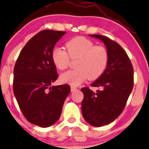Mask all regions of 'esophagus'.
<instances>
[{
  "label": "esophagus",
  "mask_w": 149,
  "mask_h": 149,
  "mask_svg": "<svg viewBox=\"0 0 149 149\" xmlns=\"http://www.w3.org/2000/svg\"><path fill=\"white\" fill-rule=\"evenodd\" d=\"M70 90L72 92V91H74L75 90H77V88H76V87H74V86H71L70 87Z\"/></svg>",
  "instance_id": "esophagus-1"
}]
</instances>
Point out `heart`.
<instances>
[{"label": "heart", "mask_w": 149, "mask_h": 149, "mask_svg": "<svg viewBox=\"0 0 149 149\" xmlns=\"http://www.w3.org/2000/svg\"><path fill=\"white\" fill-rule=\"evenodd\" d=\"M66 52L60 47H55L52 52V59L57 68L61 70L68 68L70 58H77L76 69L67 71L60 76L62 83L77 86L88 79L95 80L102 76L107 68L109 54L107 49L95 45L92 40L84 36H76L65 44Z\"/></svg>", "instance_id": "1"}]
</instances>
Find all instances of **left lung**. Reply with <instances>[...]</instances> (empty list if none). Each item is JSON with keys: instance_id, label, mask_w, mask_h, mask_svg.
Here are the masks:
<instances>
[{"instance_id": "1", "label": "left lung", "mask_w": 149, "mask_h": 149, "mask_svg": "<svg viewBox=\"0 0 149 149\" xmlns=\"http://www.w3.org/2000/svg\"><path fill=\"white\" fill-rule=\"evenodd\" d=\"M101 40L109 54L107 68L102 75L91 83L100 87L93 91L88 87L81 89L84 97L81 103L83 117L94 127L108 125L123 112L134 86V68L125 50L105 36L90 34Z\"/></svg>"}]
</instances>
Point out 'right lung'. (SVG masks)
Segmentation results:
<instances>
[{"instance_id": "1", "label": "right lung", "mask_w": 149, "mask_h": 149, "mask_svg": "<svg viewBox=\"0 0 149 149\" xmlns=\"http://www.w3.org/2000/svg\"><path fill=\"white\" fill-rule=\"evenodd\" d=\"M65 34L51 30L38 32L22 49L14 67L13 89L19 109L30 123L41 127L58 121L70 92L69 85L51 86L58 78L52 52Z\"/></svg>"}]
</instances>
